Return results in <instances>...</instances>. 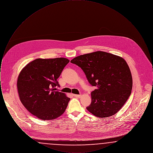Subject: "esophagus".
I'll use <instances>...</instances> for the list:
<instances>
[{"mask_svg":"<svg viewBox=\"0 0 153 153\" xmlns=\"http://www.w3.org/2000/svg\"><path fill=\"white\" fill-rule=\"evenodd\" d=\"M73 96H74L76 97L80 98V97H81V95H73Z\"/></svg>","mask_w":153,"mask_h":153,"instance_id":"34e87169","label":"esophagus"}]
</instances>
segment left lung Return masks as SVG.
I'll return each mask as SVG.
<instances>
[{
    "label": "left lung",
    "instance_id": "left-lung-1",
    "mask_svg": "<svg viewBox=\"0 0 153 153\" xmlns=\"http://www.w3.org/2000/svg\"><path fill=\"white\" fill-rule=\"evenodd\" d=\"M71 62L79 66L88 82L96 89L91 92L88 111L99 117L115 115L131 95L132 79L123 58L104 51L81 55Z\"/></svg>",
    "mask_w": 153,
    "mask_h": 153
}]
</instances>
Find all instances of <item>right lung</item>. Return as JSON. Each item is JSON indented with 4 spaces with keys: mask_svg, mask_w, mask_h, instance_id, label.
I'll return each mask as SVG.
<instances>
[{
    "mask_svg": "<svg viewBox=\"0 0 153 153\" xmlns=\"http://www.w3.org/2000/svg\"><path fill=\"white\" fill-rule=\"evenodd\" d=\"M69 62L65 58H38L23 68L17 81L20 100L31 114L48 120L62 115L70 98L56 91L57 79Z\"/></svg>",
    "mask_w": 153,
    "mask_h": 153,
    "instance_id": "1",
    "label": "right lung"
}]
</instances>
